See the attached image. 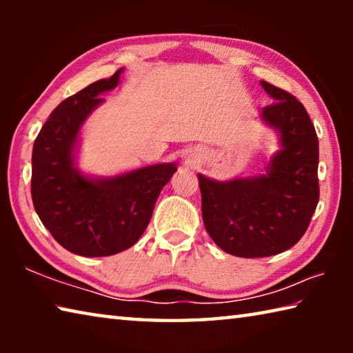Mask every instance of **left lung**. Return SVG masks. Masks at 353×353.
I'll return each mask as SVG.
<instances>
[{"mask_svg":"<svg viewBox=\"0 0 353 353\" xmlns=\"http://www.w3.org/2000/svg\"><path fill=\"white\" fill-rule=\"evenodd\" d=\"M260 83L276 101L260 118L280 143L265 172L225 182L198 174L207 234L224 252L244 259L294 246L319 202V141L312 119L292 94Z\"/></svg>","mask_w":353,"mask_h":353,"instance_id":"obj_1","label":"left lung"}]
</instances>
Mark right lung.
I'll return each mask as SVG.
<instances>
[{
  "label": "right lung",
  "mask_w": 353,
  "mask_h": 353,
  "mask_svg": "<svg viewBox=\"0 0 353 353\" xmlns=\"http://www.w3.org/2000/svg\"><path fill=\"white\" fill-rule=\"evenodd\" d=\"M121 73L119 68L62 101L34 141V208L54 240L76 255L109 256L134 246L151 221L160 191L177 171L172 162L93 177L76 166L82 124L104 103L101 94L118 85Z\"/></svg>",
  "instance_id": "1"
}]
</instances>
